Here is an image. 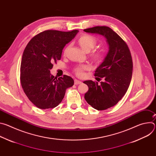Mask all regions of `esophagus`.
<instances>
[{"mask_svg":"<svg viewBox=\"0 0 156 156\" xmlns=\"http://www.w3.org/2000/svg\"><path fill=\"white\" fill-rule=\"evenodd\" d=\"M81 81H80V80H75V84H81Z\"/></svg>","mask_w":156,"mask_h":156,"instance_id":"34e87169","label":"esophagus"}]
</instances>
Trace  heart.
<instances>
[{"instance_id":"obj_1","label":"heart","mask_w":156,"mask_h":156,"mask_svg":"<svg viewBox=\"0 0 156 156\" xmlns=\"http://www.w3.org/2000/svg\"><path fill=\"white\" fill-rule=\"evenodd\" d=\"M80 46L84 51H91L96 45V40L94 37L89 34H84L81 36L78 39ZM89 69V66L87 65L78 66L75 69V73L79 76L84 75V71Z\"/></svg>"}]
</instances>
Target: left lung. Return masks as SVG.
Returning <instances> with one entry per match:
<instances>
[{
	"instance_id": "8db88e82",
	"label": "left lung",
	"mask_w": 156,
	"mask_h": 156,
	"mask_svg": "<svg viewBox=\"0 0 156 156\" xmlns=\"http://www.w3.org/2000/svg\"><path fill=\"white\" fill-rule=\"evenodd\" d=\"M84 31L104 36L108 44V51L94 73L104 81L100 84L91 80L83 82L89 87L84 94L86 102L96 110H105L116 105L128 90L133 72L131 52L126 43L108 27H95Z\"/></svg>"
}]
</instances>
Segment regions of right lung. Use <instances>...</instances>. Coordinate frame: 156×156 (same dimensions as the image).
Masks as SVG:
<instances>
[{"label": "right lung", "mask_w": 156, "mask_h": 156, "mask_svg": "<svg viewBox=\"0 0 156 156\" xmlns=\"http://www.w3.org/2000/svg\"><path fill=\"white\" fill-rule=\"evenodd\" d=\"M78 30H46L33 37L27 44L20 66V82L29 100L41 109L57 107L66 90L74 84L67 75L57 78L50 73L53 63L60 60L62 50Z\"/></svg>", "instance_id": "add662e5"}]
</instances>
